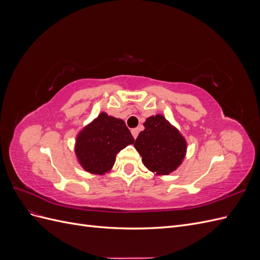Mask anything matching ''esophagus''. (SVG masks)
<instances>
[{
	"label": "esophagus",
	"instance_id": "obj_1",
	"mask_svg": "<svg viewBox=\"0 0 260 260\" xmlns=\"http://www.w3.org/2000/svg\"><path fill=\"white\" fill-rule=\"evenodd\" d=\"M131 133H132V136H133V138H135V139H137V137H138V135H139V129H138V128H135V129H132V130H131Z\"/></svg>",
	"mask_w": 260,
	"mask_h": 260
}]
</instances>
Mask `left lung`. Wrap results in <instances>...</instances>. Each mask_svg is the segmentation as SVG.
<instances>
[{
    "instance_id": "obj_1",
    "label": "left lung",
    "mask_w": 260,
    "mask_h": 260,
    "mask_svg": "<svg viewBox=\"0 0 260 260\" xmlns=\"http://www.w3.org/2000/svg\"><path fill=\"white\" fill-rule=\"evenodd\" d=\"M144 127L135 143L144 166L157 175H168L176 170L186 151L183 137L161 115L147 118Z\"/></svg>"
}]
</instances>
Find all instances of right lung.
Returning <instances> with one entry per match:
<instances>
[{"instance_id":"obj_1","label":"right lung","mask_w":260,"mask_h":260,"mask_svg":"<svg viewBox=\"0 0 260 260\" xmlns=\"http://www.w3.org/2000/svg\"><path fill=\"white\" fill-rule=\"evenodd\" d=\"M133 142L123 120L102 113L79 133L76 154L86 171L103 175L114 166L117 153Z\"/></svg>"}]
</instances>
